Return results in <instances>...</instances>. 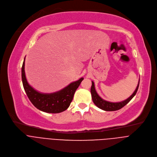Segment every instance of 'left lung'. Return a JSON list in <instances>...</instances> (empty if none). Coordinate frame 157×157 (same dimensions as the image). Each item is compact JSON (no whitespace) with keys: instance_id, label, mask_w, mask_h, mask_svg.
<instances>
[{"instance_id":"8db88e82","label":"left lung","mask_w":157,"mask_h":157,"mask_svg":"<svg viewBox=\"0 0 157 157\" xmlns=\"http://www.w3.org/2000/svg\"><path fill=\"white\" fill-rule=\"evenodd\" d=\"M92 85L91 90H90V91H91L92 98V101L98 107V108L106 111H113L119 110L121 109L123 107H124L127 104H128L131 101L132 98L135 96V95L137 92V90L139 85V81L138 85L137 86L136 89L135 90V91L132 94V95L130 97L127 98V99L121 102H111L106 101L102 99V98L97 94L96 92L94 81H92Z\"/></svg>"}]
</instances>
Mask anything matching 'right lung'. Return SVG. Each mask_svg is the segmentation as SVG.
I'll return each instance as SVG.
<instances>
[{"label":"right lung","mask_w":157,"mask_h":157,"mask_svg":"<svg viewBox=\"0 0 157 157\" xmlns=\"http://www.w3.org/2000/svg\"><path fill=\"white\" fill-rule=\"evenodd\" d=\"M25 59L21 67V78L25 91L29 100L40 111L49 113H59L67 109L73 99L76 90L83 78L74 81L59 92L52 94L40 93L28 83L25 72Z\"/></svg>","instance_id":"right-lung-1"}]
</instances>
